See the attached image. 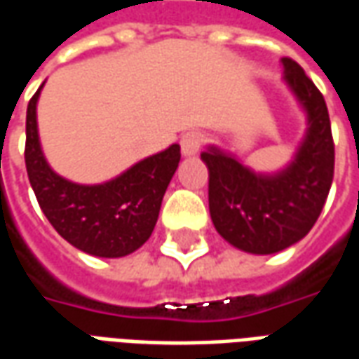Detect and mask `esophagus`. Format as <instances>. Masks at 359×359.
<instances>
[{
  "label": "esophagus",
  "instance_id": "34e87169",
  "mask_svg": "<svg viewBox=\"0 0 359 359\" xmlns=\"http://www.w3.org/2000/svg\"><path fill=\"white\" fill-rule=\"evenodd\" d=\"M203 144V134L202 133H187L180 138V149H182V156L192 157L196 156Z\"/></svg>",
  "mask_w": 359,
  "mask_h": 359
}]
</instances>
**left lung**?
I'll list each match as a JSON object with an SVG mask.
<instances>
[{"instance_id": "1", "label": "left lung", "mask_w": 359, "mask_h": 359, "mask_svg": "<svg viewBox=\"0 0 359 359\" xmlns=\"http://www.w3.org/2000/svg\"><path fill=\"white\" fill-rule=\"evenodd\" d=\"M283 81L306 115V130L292 159L277 171H254L226 149L208 144L210 215L231 246L269 256L300 242L316 225L331 190L334 144L321 92L304 69L280 59Z\"/></svg>"}]
</instances>
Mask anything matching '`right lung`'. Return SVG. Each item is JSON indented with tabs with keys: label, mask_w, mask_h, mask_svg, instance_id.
I'll return each mask as SVG.
<instances>
[{
	"label": "right lung",
	"mask_w": 359,
	"mask_h": 359,
	"mask_svg": "<svg viewBox=\"0 0 359 359\" xmlns=\"http://www.w3.org/2000/svg\"><path fill=\"white\" fill-rule=\"evenodd\" d=\"M42 88L43 84L28 103L25 161L43 215L71 246L84 254H133L154 233L165 190L179 167L180 146L171 144L105 182H73L53 171L43 156L36 115Z\"/></svg>",
	"instance_id": "1"
}]
</instances>
